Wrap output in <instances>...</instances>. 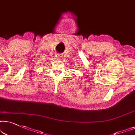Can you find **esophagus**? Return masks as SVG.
Returning a JSON list of instances; mask_svg holds the SVG:
<instances>
[{
  "mask_svg": "<svg viewBox=\"0 0 135 135\" xmlns=\"http://www.w3.org/2000/svg\"><path fill=\"white\" fill-rule=\"evenodd\" d=\"M61 55H57L56 56H55V58H56V59H61Z\"/></svg>",
  "mask_w": 135,
  "mask_h": 135,
  "instance_id": "34e87169",
  "label": "esophagus"
}]
</instances>
